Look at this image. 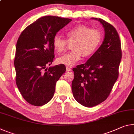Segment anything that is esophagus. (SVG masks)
<instances>
[{"instance_id": "obj_1", "label": "esophagus", "mask_w": 134, "mask_h": 134, "mask_svg": "<svg viewBox=\"0 0 134 134\" xmlns=\"http://www.w3.org/2000/svg\"><path fill=\"white\" fill-rule=\"evenodd\" d=\"M71 67H66V71H71Z\"/></svg>"}]
</instances>
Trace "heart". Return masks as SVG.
Listing matches in <instances>:
<instances>
[{
    "mask_svg": "<svg viewBox=\"0 0 134 134\" xmlns=\"http://www.w3.org/2000/svg\"><path fill=\"white\" fill-rule=\"evenodd\" d=\"M67 40L58 36L53 39L52 45L58 54L65 51L69 43H73L71 46L73 51L57 58L59 64L72 66L79 61L82 55L89 57L92 55L98 48L102 41V34L98 30L91 29L84 25H79L65 32Z\"/></svg>",
    "mask_w": 134,
    "mask_h": 134,
    "instance_id": "obj_1",
    "label": "heart"
}]
</instances>
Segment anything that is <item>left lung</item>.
Masks as SVG:
<instances>
[{"label":"left lung","mask_w":134,"mask_h":134,"mask_svg":"<svg viewBox=\"0 0 134 134\" xmlns=\"http://www.w3.org/2000/svg\"><path fill=\"white\" fill-rule=\"evenodd\" d=\"M104 29L103 43L85 64L73 68L71 90L75 99L86 107L97 105L107 98L118 79L122 58L119 36L115 28L100 18Z\"/></svg>","instance_id":"obj_1"}]
</instances>
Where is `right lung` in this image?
<instances>
[{
    "label": "right lung",
    "instance_id": "obj_1",
    "mask_svg": "<svg viewBox=\"0 0 134 134\" xmlns=\"http://www.w3.org/2000/svg\"><path fill=\"white\" fill-rule=\"evenodd\" d=\"M71 21L42 16L27 27L18 38L14 60L16 83L25 100L31 105L48 103L54 96L57 82L65 73L63 64L47 66L54 58L53 39Z\"/></svg>",
    "mask_w": 134,
    "mask_h": 134
}]
</instances>
